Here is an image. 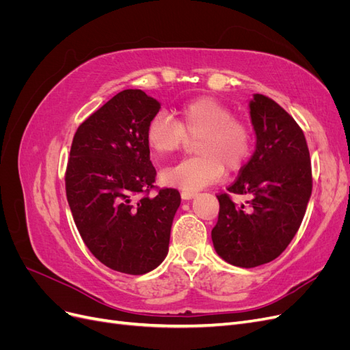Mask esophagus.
<instances>
[{
	"label": "esophagus",
	"instance_id": "obj_1",
	"mask_svg": "<svg viewBox=\"0 0 350 350\" xmlns=\"http://www.w3.org/2000/svg\"><path fill=\"white\" fill-rule=\"evenodd\" d=\"M196 196H197V193H194V191H183V193H181L183 200H191V198H194Z\"/></svg>",
	"mask_w": 350,
	"mask_h": 350
}]
</instances>
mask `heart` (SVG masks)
<instances>
[{
	"label": "heart",
	"mask_w": 350,
	"mask_h": 350,
	"mask_svg": "<svg viewBox=\"0 0 350 350\" xmlns=\"http://www.w3.org/2000/svg\"><path fill=\"white\" fill-rule=\"evenodd\" d=\"M187 137H198L196 157L162 169L161 183L185 191H197L213 184L225 171L237 169L251 150L250 126L239 120L224 103L213 98H198L183 105L179 122L161 111L154 113L146 129V142L157 156L176 152Z\"/></svg>",
	"instance_id": "obj_1"
}]
</instances>
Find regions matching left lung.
I'll use <instances>...</instances> for the list:
<instances>
[{
	"instance_id": "1",
	"label": "left lung",
	"mask_w": 350,
	"mask_h": 350,
	"mask_svg": "<svg viewBox=\"0 0 350 350\" xmlns=\"http://www.w3.org/2000/svg\"><path fill=\"white\" fill-rule=\"evenodd\" d=\"M256 152L228 191L250 196L237 206L217 196L220 210L211 241L232 266L257 267L278 258L298 232L311 198L310 152L299 125L262 94L248 103Z\"/></svg>"
}]
</instances>
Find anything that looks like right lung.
<instances>
[{
    "instance_id": "obj_1",
    "label": "right lung",
    "mask_w": 350,
    "mask_h": 350,
    "mask_svg": "<svg viewBox=\"0 0 350 350\" xmlns=\"http://www.w3.org/2000/svg\"><path fill=\"white\" fill-rule=\"evenodd\" d=\"M159 102L126 89L84 121L72 139L66 174L68 206L90 252L126 274L154 270L169 251L181 196L165 188L156 197V169L146 129Z\"/></svg>"
}]
</instances>
